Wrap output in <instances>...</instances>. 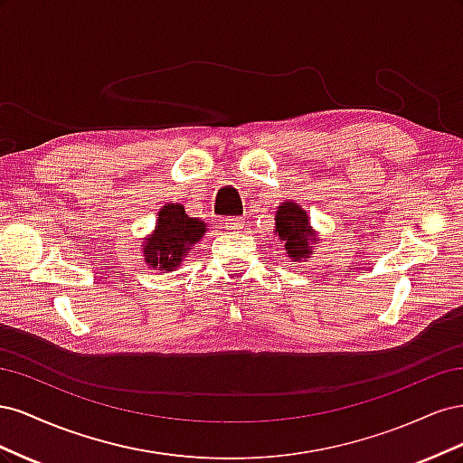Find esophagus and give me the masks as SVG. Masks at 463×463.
<instances>
[{"instance_id":"obj_1","label":"esophagus","mask_w":463,"mask_h":463,"mask_svg":"<svg viewBox=\"0 0 463 463\" xmlns=\"http://www.w3.org/2000/svg\"><path fill=\"white\" fill-rule=\"evenodd\" d=\"M243 226H245L243 218H226V220H223V228L230 230V232H240Z\"/></svg>"}]
</instances>
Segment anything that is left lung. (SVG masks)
<instances>
[{"mask_svg": "<svg viewBox=\"0 0 463 463\" xmlns=\"http://www.w3.org/2000/svg\"><path fill=\"white\" fill-rule=\"evenodd\" d=\"M276 235L284 241L286 253L291 262L309 260L315 255V245L318 243V233L313 230L309 214L301 204L284 201L276 210Z\"/></svg>", "mask_w": 463, "mask_h": 463, "instance_id": "left-lung-1", "label": "left lung"}]
</instances>
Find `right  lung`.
I'll use <instances>...</instances> for the list:
<instances>
[{"instance_id": "obj_1", "label": "right lung", "mask_w": 463, "mask_h": 463, "mask_svg": "<svg viewBox=\"0 0 463 463\" xmlns=\"http://www.w3.org/2000/svg\"><path fill=\"white\" fill-rule=\"evenodd\" d=\"M206 223L185 214V206L167 203L158 210V220L152 233L141 245L146 269L174 272L185 260L189 250L206 233Z\"/></svg>"}]
</instances>
